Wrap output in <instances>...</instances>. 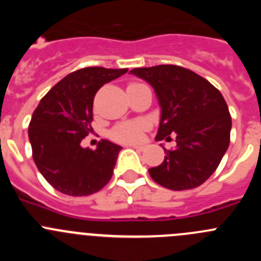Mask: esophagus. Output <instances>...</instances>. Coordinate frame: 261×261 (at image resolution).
<instances>
[{"mask_svg": "<svg viewBox=\"0 0 261 261\" xmlns=\"http://www.w3.org/2000/svg\"><path fill=\"white\" fill-rule=\"evenodd\" d=\"M130 147H133V149H136V150H144L145 146L144 145H137V144H133V145H129Z\"/></svg>", "mask_w": 261, "mask_h": 261, "instance_id": "esophagus-1", "label": "esophagus"}]
</instances>
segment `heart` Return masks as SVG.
<instances>
[{
    "label": "heart",
    "instance_id": "1",
    "mask_svg": "<svg viewBox=\"0 0 261 261\" xmlns=\"http://www.w3.org/2000/svg\"><path fill=\"white\" fill-rule=\"evenodd\" d=\"M145 125L140 121H128V123L119 124L117 126H115L111 132V136L117 141L136 142L141 137Z\"/></svg>",
    "mask_w": 261,
    "mask_h": 261
}]
</instances>
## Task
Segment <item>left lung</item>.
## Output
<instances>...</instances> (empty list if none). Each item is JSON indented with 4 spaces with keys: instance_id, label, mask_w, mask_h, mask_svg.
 I'll list each match as a JSON object with an SVG mask.
<instances>
[{
    "instance_id": "obj_1",
    "label": "left lung",
    "mask_w": 261,
    "mask_h": 261,
    "mask_svg": "<svg viewBox=\"0 0 261 261\" xmlns=\"http://www.w3.org/2000/svg\"><path fill=\"white\" fill-rule=\"evenodd\" d=\"M130 74L154 89L159 107L155 140H171L176 147L165 150V161L149 168L153 180L172 191L201 186L216 171L230 144L231 117L222 94L192 70L176 65L137 68Z\"/></svg>"
}]
</instances>
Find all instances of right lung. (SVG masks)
I'll list each match as a JSON object with an SVG mask.
<instances>
[{
  "label": "right lung",
  "mask_w": 261,
  "mask_h": 261,
  "mask_svg": "<svg viewBox=\"0 0 261 261\" xmlns=\"http://www.w3.org/2000/svg\"><path fill=\"white\" fill-rule=\"evenodd\" d=\"M126 71L99 66L73 71L55 85L34 111L29 126L32 158L55 190L87 196L110 181L123 147L102 140L91 150L81 146V141L93 130L90 124L96 91Z\"/></svg>",
  "instance_id": "obj_1"
}]
</instances>
